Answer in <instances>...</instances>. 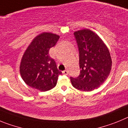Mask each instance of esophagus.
Returning a JSON list of instances; mask_svg holds the SVG:
<instances>
[{
  "instance_id": "obj_1",
  "label": "esophagus",
  "mask_w": 128,
  "mask_h": 128,
  "mask_svg": "<svg viewBox=\"0 0 128 128\" xmlns=\"http://www.w3.org/2000/svg\"><path fill=\"white\" fill-rule=\"evenodd\" d=\"M62 72H63V74H65V75H68V72L67 70H66L64 71H63Z\"/></svg>"
}]
</instances>
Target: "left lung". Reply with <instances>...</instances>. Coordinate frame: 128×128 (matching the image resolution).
<instances>
[{"instance_id": "left-lung-1", "label": "left lung", "mask_w": 128, "mask_h": 128, "mask_svg": "<svg viewBox=\"0 0 128 128\" xmlns=\"http://www.w3.org/2000/svg\"><path fill=\"white\" fill-rule=\"evenodd\" d=\"M80 57V74L70 77L72 86L79 90L89 92L98 88L109 76L112 58L108 48L99 36L88 29L74 33Z\"/></svg>"}]
</instances>
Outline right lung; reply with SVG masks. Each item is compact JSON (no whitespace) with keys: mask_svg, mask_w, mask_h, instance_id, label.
<instances>
[{"mask_svg":"<svg viewBox=\"0 0 128 128\" xmlns=\"http://www.w3.org/2000/svg\"><path fill=\"white\" fill-rule=\"evenodd\" d=\"M60 36L44 32L37 36L25 52L20 63V72L26 84L42 92L53 88L58 76L62 74L48 52L55 46Z\"/></svg>","mask_w":128,"mask_h":128,"instance_id":"add662e5","label":"right lung"}]
</instances>
